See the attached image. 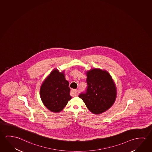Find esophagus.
<instances>
[{"mask_svg": "<svg viewBox=\"0 0 152 152\" xmlns=\"http://www.w3.org/2000/svg\"><path fill=\"white\" fill-rule=\"evenodd\" d=\"M77 94V90L72 89L71 91L70 94L71 96H76Z\"/></svg>", "mask_w": 152, "mask_h": 152, "instance_id": "obj_1", "label": "esophagus"}]
</instances>
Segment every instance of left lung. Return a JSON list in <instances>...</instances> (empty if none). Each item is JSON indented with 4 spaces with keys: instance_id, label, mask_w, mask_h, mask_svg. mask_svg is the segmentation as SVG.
Listing matches in <instances>:
<instances>
[{
    "instance_id": "1",
    "label": "left lung",
    "mask_w": 152,
    "mask_h": 152,
    "mask_svg": "<svg viewBox=\"0 0 152 152\" xmlns=\"http://www.w3.org/2000/svg\"><path fill=\"white\" fill-rule=\"evenodd\" d=\"M87 89L79 97L90 111L102 113L111 107L115 101L117 90L111 75L106 71L93 69L87 72Z\"/></svg>"
}]
</instances>
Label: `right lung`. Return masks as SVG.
Here are the masks:
<instances>
[{"instance_id": "add662e5", "label": "right lung", "mask_w": 152, "mask_h": 152, "mask_svg": "<svg viewBox=\"0 0 152 152\" xmlns=\"http://www.w3.org/2000/svg\"><path fill=\"white\" fill-rule=\"evenodd\" d=\"M69 86L64 73L56 69L51 72L40 89L41 100L47 108L54 113L60 112L64 108L71 99Z\"/></svg>"}]
</instances>
